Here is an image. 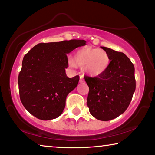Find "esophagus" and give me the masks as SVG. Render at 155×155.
Masks as SVG:
<instances>
[{
	"label": "esophagus",
	"mask_w": 155,
	"mask_h": 155,
	"mask_svg": "<svg viewBox=\"0 0 155 155\" xmlns=\"http://www.w3.org/2000/svg\"><path fill=\"white\" fill-rule=\"evenodd\" d=\"M84 82L83 76L80 75V83H82V82Z\"/></svg>",
	"instance_id": "1"
}]
</instances>
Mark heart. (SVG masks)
<instances>
[{
  "instance_id": "obj_1",
  "label": "heart",
  "mask_w": 155,
  "mask_h": 155,
  "mask_svg": "<svg viewBox=\"0 0 155 155\" xmlns=\"http://www.w3.org/2000/svg\"><path fill=\"white\" fill-rule=\"evenodd\" d=\"M70 67H83L88 75L97 77L105 73L110 65V57L104 50L85 47L78 50L75 54V60H68Z\"/></svg>"
}]
</instances>
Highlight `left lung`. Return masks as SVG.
I'll return each instance as SVG.
<instances>
[{
  "label": "left lung",
  "instance_id": "1",
  "mask_svg": "<svg viewBox=\"0 0 155 155\" xmlns=\"http://www.w3.org/2000/svg\"><path fill=\"white\" fill-rule=\"evenodd\" d=\"M109 55L107 70L96 78L85 76L90 114L101 121L117 117L127 109L136 87L134 67L123 53L101 47Z\"/></svg>",
  "mask_w": 155,
  "mask_h": 155
}]
</instances>
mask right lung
Listing matches in <instances>:
<instances>
[{"instance_id": "obj_1", "label": "right lung", "mask_w": 155, "mask_h": 155, "mask_svg": "<svg viewBox=\"0 0 155 155\" xmlns=\"http://www.w3.org/2000/svg\"><path fill=\"white\" fill-rule=\"evenodd\" d=\"M84 40L39 43L24 56L18 75L19 94L24 107L38 119H55L63 113L66 97L80 78H69L67 54L85 45Z\"/></svg>"}]
</instances>
